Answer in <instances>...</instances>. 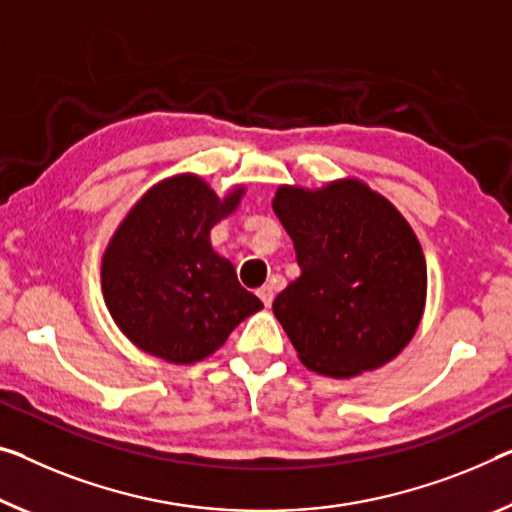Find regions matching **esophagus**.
I'll use <instances>...</instances> for the list:
<instances>
[{"instance_id":"34e87169","label":"esophagus","mask_w":512,"mask_h":512,"mask_svg":"<svg viewBox=\"0 0 512 512\" xmlns=\"http://www.w3.org/2000/svg\"><path fill=\"white\" fill-rule=\"evenodd\" d=\"M258 297H261L265 306L272 304V300H274V288L270 286V283H265V286L258 288Z\"/></svg>"}]
</instances>
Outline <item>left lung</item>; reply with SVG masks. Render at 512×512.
<instances>
[{
  "label": "left lung",
  "instance_id": "8db88e82",
  "mask_svg": "<svg viewBox=\"0 0 512 512\" xmlns=\"http://www.w3.org/2000/svg\"><path fill=\"white\" fill-rule=\"evenodd\" d=\"M272 208L300 277L272 311L302 364L329 377L375 371L412 341L426 304V258L405 217L359 180L283 185Z\"/></svg>",
  "mask_w": 512,
  "mask_h": 512
}]
</instances>
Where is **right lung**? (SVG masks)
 <instances>
[{
	"mask_svg": "<svg viewBox=\"0 0 512 512\" xmlns=\"http://www.w3.org/2000/svg\"><path fill=\"white\" fill-rule=\"evenodd\" d=\"M240 196L219 199L199 176L162 180L114 233L102 258V295L121 332L148 355L194 364L263 309L210 247V229Z\"/></svg>",
	"mask_w": 512,
	"mask_h": 512,
	"instance_id": "1",
	"label": "right lung"
}]
</instances>
